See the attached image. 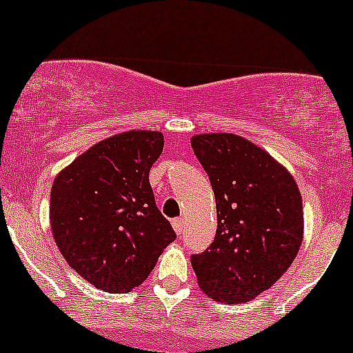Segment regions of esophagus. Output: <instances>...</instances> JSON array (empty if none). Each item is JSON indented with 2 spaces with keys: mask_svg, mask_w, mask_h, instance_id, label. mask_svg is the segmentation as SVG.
<instances>
[{
  "mask_svg": "<svg viewBox=\"0 0 353 353\" xmlns=\"http://www.w3.org/2000/svg\"><path fill=\"white\" fill-rule=\"evenodd\" d=\"M183 219H181V216H179V219H174L172 220V227H174V230H176V232L177 234H181V232H183Z\"/></svg>",
  "mask_w": 353,
  "mask_h": 353,
  "instance_id": "esophagus-1",
  "label": "esophagus"
}]
</instances>
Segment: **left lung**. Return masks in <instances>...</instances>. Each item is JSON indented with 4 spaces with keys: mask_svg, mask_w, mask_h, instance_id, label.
<instances>
[{
    "mask_svg": "<svg viewBox=\"0 0 353 353\" xmlns=\"http://www.w3.org/2000/svg\"><path fill=\"white\" fill-rule=\"evenodd\" d=\"M191 147L216 203L215 239L191 256L198 285L219 302H248L268 290L301 249V191L285 167L243 137L196 134Z\"/></svg>",
    "mask_w": 353,
    "mask_h": 353,
    "instance_id": "left-lung-1",
    "label": "left lung"
}]
</instances>
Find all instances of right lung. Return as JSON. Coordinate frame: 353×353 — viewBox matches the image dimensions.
<instances>
[{"mask_svg": "<svg viewBox=\"0 0 353 353\" xmlns=\"http://www.w3.org/2000/svg\"><path fill=\"white\" fill-rule=\"evenodd\" d=\"M162 150L159 131H124L77 157L52 183V237L68 265L99 290L141 285L176 239L148 181Z\"/></svg>", "mask_w": 353, "mask_h": 353, "instance_id": "1", "label": "right lung"}]
</instances>
